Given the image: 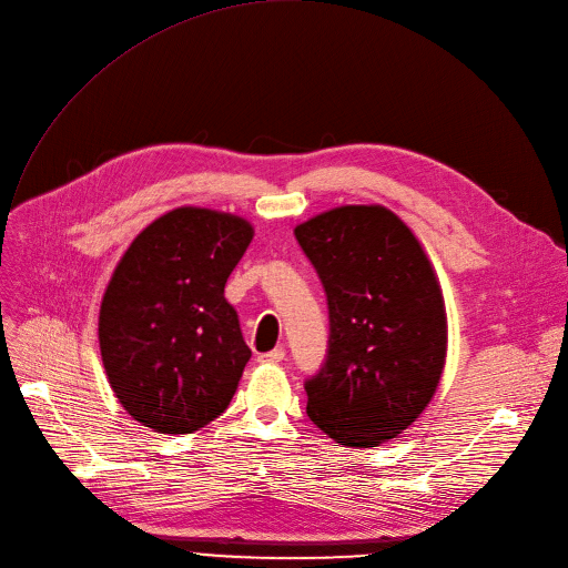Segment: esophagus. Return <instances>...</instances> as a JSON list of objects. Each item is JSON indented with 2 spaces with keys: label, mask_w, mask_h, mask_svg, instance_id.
I'll use <instances>...</instances> for the list:
<instances>
[{
  "label": "esophagus",
  "mask_w": 568,
  "mask_h": 568,
  "mask_svg": "<svg viewBox=\"0 0 568 568\" xmlns=\"http://www.w3.org/2000/svg\"><path fill=\"white\" fill-rule=\"evenodd\" d=\"M285 358V349L283 347H276V349H272V352H267V354H260L257 356V363H281Z\"/></svg>",
  "instance_id": "obj_1"
}]
</instances>
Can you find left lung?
Returning <instances> with one entry per match:
<instances>
[{
  "label": "left lung",
  "instance_id": "obj_1",
  "mask_svg": "<svg viewBox=\"0 0 568 568\" xmlns=\"http://www.w3.org/2000/svg\"><path fill=\"white\" fill-rule=\"evenodd\" d=\"M328 301V356L306 382L308 418L335 443L376 447L432 402L447 317L432 262L384 205H343L294 229Z\"/></svg>",
  "mask_w": 568,
  "mask_h": 568
}]
</instances>
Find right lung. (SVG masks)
I'll return each instance as SVG.
<instances>
[{
	"label": "right lung",
	"instance_id": "right-lung-1",
	"mask_svg": "<svg viewBox=\"0 0 568 568\" xmlns=\"http://www.w3.org/2000/svg\"><path fill=\"white\" fill-rule=\"evenodd\" d=\"M253 225L207 207H175L134 237L98 320L109 386L136 423L192 434L229 408L251 358L223 287Z\"/></svg>",
	"mask_w": 568,
	"mask_h": 568
}]
</instances>
